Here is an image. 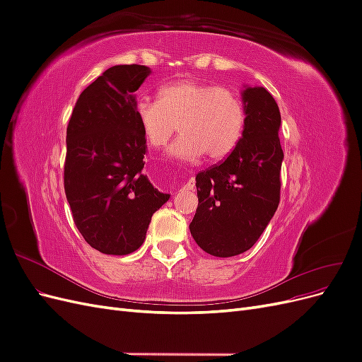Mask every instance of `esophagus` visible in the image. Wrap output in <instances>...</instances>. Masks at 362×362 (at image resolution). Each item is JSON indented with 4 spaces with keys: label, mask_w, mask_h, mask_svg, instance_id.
<instances>
[{
    "label": "esophagus",
    "mask_w": 362,
    "mask_h": 362,
    "mask_svg": "<svg viewBox=\"0 0 362 362\" xmlns=\"http://www.w3.org/2000/svg\"><path fill=\"white\" fill-rule=\"evenodd\" d=\"M194 189V178H189V181L182 185L181 190H193Z\"/></svg>",
    "instance_id": "1"
}]
</instances>
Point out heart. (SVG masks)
<instances>
[{
	"mask_svg": "<svg viewBox=\"0 0 362 362\" xmlns=\"http://www.w3.org/2000/svg\"><path fill=\"white\" fill-rule=\"evenodd\" d=\"M134 115L148 145L161 148L181 131L169 156L193 163L204 154L222 160L238 144L245 127L243 104L225 86L178 80L161 86L157 101L141 98Z\"/></svg>",
	"mask_w": 362,
	"mask_h": 362,
	"instance_id": "obj_1",
	"label": "heart"
}]
</instances>
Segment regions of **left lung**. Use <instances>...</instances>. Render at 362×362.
I'll return each mask as SVG.
<instances>
[{"instance_id": "8db88e82", "label": "left lung", "mask_w": 362, "mask_h": 362, "mask_svg": "<svg viewBox=\"0 0 362 362\" xmlns=\"http://www.w3.org/2000/svg\"><path fill=\"white\" fill-rule=\"evenodd\" d=\"M243 103L242 139L225 160L196 175L199 204L190 233L202 250L221 258L254 246L281 198L278 104L264 87H247Z\"/></svg>"}]
</instances>
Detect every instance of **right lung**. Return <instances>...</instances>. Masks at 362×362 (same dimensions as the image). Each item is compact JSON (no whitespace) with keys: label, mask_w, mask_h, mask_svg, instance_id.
<instances>
[{"label":"right lung","mask_w":362,"mask_h":362,"mask_svg":"<svg viewBox=\"0 0 362 362\" xmlns=\"http://www.w3.org/2000/svg\"><path fill=\"white\" fill-rule=\"evenodd\" d=\"M149 74L144 64L108 68L81 92L66 129L63 182L74 222L87 245L107 255L137 250L170 196L141 172L148 146L134 92Z\"/></svg>","instance_id":"add662e5"}]
</instances>
